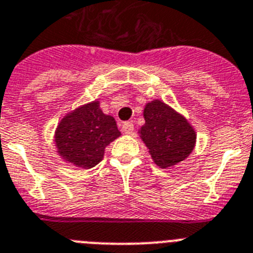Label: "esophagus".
<instances>
[{
    "label": "esophagus",
    "mask_w": 253,
    "mask_h": 253,
    "mask_svg": "<svg viewBox=\"0 0 253 253\" xmlns=\"http://www.w3.org/2000/svg\"><path fill=\"white\" fill-rule=\"evenodd\" d=\"M122 131H124V133H126V135H131L132 132H133V124H132V122H125V124L122 125Z\"/></svg>",
    "instance_id": "esophagus-1"
}]
</instances>
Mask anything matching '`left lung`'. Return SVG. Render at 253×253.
Here are the masks:
<instances>
[{
    "label": "left lung",
    "mask_w": 253,
    "mask_h": 253,
    "mask_svg": "<svg viewBox=\"0 0 253 253\" xmlns=\"http://www.w3.org/2000/svg\"><path fill=\"white\" fill-rule=\"evenodd\" d=\"M143 118L145 125L138 131L140 137L156 165L166 169L190 155L197 135L184 116L160 99H155L145 106Z\"/></svg>",
    "instance_id": "1"
}]
</instances>
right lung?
Segmentation results:
<instances>
[{
	"mask_svg": "<svg viewBox=\"0 0 253 253\" xmlns=\"http://www.w3.org/2000/svg\"><path fill=\"white\" fill-rule=\"evenodd\" d=\"M120 136L115 118L104 115L99 102L93 101L63 117L56 127L55 146L65 161L90 169L102 161L106 146Z\"/></svg>",
	"mask_w": 253,
	"mask_h": 253,
	"instance_id": "1",
	"label": "right lung"
}]
</instances>
